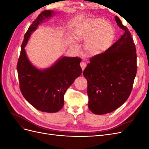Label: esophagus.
I'll return each mask as SVG.
<instances>
[{"label": "esophagus", "mask_w": 149, "mask_h": 149, "mask_svg": "<svg viewBox=\"0 0 149 149\" xmlns=\"http://www.w3.org/2000/svg\"><path fill=\"white\" fill-rule=\"evenodd\" d=\"M80 66L81 67V68L83 70H84V68H86V63L84 61H81L80 63Z\"/></svg>", "instance_id": "1"}]
</instances>
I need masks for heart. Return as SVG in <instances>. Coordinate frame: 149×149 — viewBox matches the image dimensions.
Instances as JSON below:
<instances>
[{
  "instance_id": "obj_1",
  "label": "heart",
  "mask_w": 149,
  "mask_h": 149,
  "mask_svg": "<svg viewBox=\"0 0 149 149\" xmlns=\"http://www.w3.org/2000/svg\"><path fill=\"white\" fill-rule=\"evenodd\" d=\"M114 37V30L102 19H94L87 22L76 34V38L85 42V47L90 53L101 52ZM78 48L77 45H75Z\"/></svg>"
}]
</instances>
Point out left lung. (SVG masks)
Returning <instances> with one entry per match:
<instances>
[{
	"mask_svg": "<svg viewBox=\"0 0 149 149\" xmlns=\"http://www.w3.org/2000/svg\"><path fill=\"white\" fill-rule=\"evenodd\" d=\"M116 22L124 34L105 52L90 58L83 71L87 79L88 107L95 114H105L127 101L137 73L136 46L129 30L118 16Z\"/></svg>",
	"mask_w": 149,
	"mask_h": 149,
	"instance_id": "8db88e82",
	"label": "left lung"
}]
</instances>
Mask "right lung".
Masks as SVG:
<instances>
[{"label": "right lung", "mask_w": 149, "mask_h": 149, "mask_svg": "<svg viewBox=\"0 0 149 149\" xmlns=\"http://www.w3.org/2000/svg\"><path fill=\"white\" fill-rule=\"evenodd\" d=\"M53 13L52 10L43 11L29 26L17 65L22 95L36 109L46 112H56L62 109L66 91L82 73L81 59L78 57L63 56L51 67L40 70L31 65L26 56L24 48L31 33Z\"/></svg>", "instance_id": "add662e5"}]
</instances>
